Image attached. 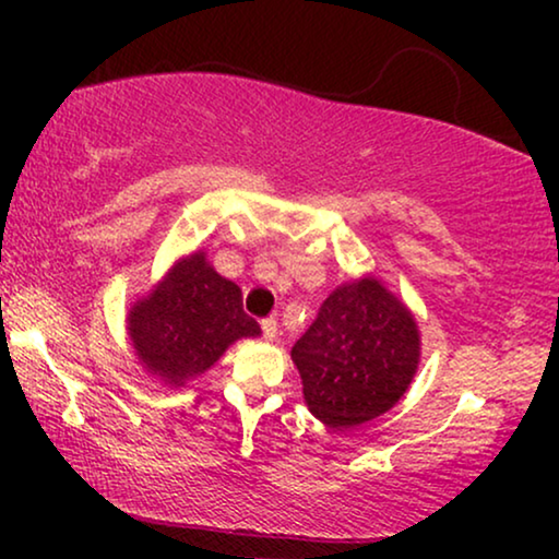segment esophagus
<instances>
[{"label": "esophagus", "mask_w": 559, "mask_h": 559, "mask_svg": "<svg viewBox=\"0 0 559 559\" xmlns=\"http://www.w3.org/2000/svg\"><path fill=\"white\" fill-rule=\"evenodd\" d=\"M262 333H264V338H266V341H274V338H277V320H274V318H266V320H262Z\"/></svg>", "instance_id": "1"}]
</instances>
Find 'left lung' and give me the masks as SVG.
Returning a JSON list of instances; mask_svg holds the SVG:
<instances>
[{
  "label": "left lung",
  "mask_w": 559,
  "mask_h": 559,
  "mask_svg": "<svg viewBox=\"0 0 559 559\" xmlns=\"http://www.w3.org/2000/svg\"><path fill=\"white\" fill-rule=\"evenodd\" d=\"M308 409L346 430L402 400L419 364V331L407 305L364 277L335 287L293 346Z\"/></svg>",
  "instance_id": "1"
}]
</instances>
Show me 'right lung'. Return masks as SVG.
Returning a JSON list of instances; mask_svg holds the SVG:
<instances>
[{
    "label": "right lung",
    "mask_w": 559,
    "mask_h": 559,
    "mask_svg": "<svg viewBox=\"0 0 559 559\" xmlns=\"http://www.w3.org/2000/svg\"><path fill=\"white\" fill-rule=\"evenodd\" d=\"M140 364L159 381L182 386L201 377L239 338H254L259 323L243 312L241 289L195 251L165 274L127 316Z\"/></svg>",
    "instance_id": "1"
}]
</instances>
